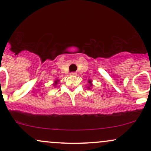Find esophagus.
I'll list each match as a JSON object with an SVG mask.
<instances>
[{"label":"esophagus","instance_id":"34e87169","mask_svg":"<svg viewBox=\"0 0 151 151\" xmlns=\"http://www.w3.org/2000/svg\"><path fill=\"white\" fill-rule=\"evenodd\" d=\"M70 75L71 76H77V73H76V72H72V73H70Z\"/></svg>","mask_w":151,"mask_h":151}]
</instances>
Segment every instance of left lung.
Returning <instances> with one entry per match:
<instances>
[{"label": "left lung", "instance_id": "obj_1", "mask_svg": "<svg viewBox=\"0 0 151 151\" xmlns=\"http://www.w3.org/2000/svg\"><path fill=\"white\" fill-rule=\"evenodd\" d=\"M88 82H89V86H88V89H90V86H92V83H91V80H90V79H89Z\"/></svg>", "mask_w": 151, "mask_h": 151}]
</instances>
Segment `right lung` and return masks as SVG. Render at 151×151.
Instances as JSON below:
<instances>
[{"instance_id":"right-lung-1","label":"right lung","mask_w":151,"mask_h":151,"mask_svg":"<svg viewBox=\"0 0 151 151\" xmlns=\"http://www.w3.org/2000/svg\"><path fill=\"white\" fill-rule=\"evenodd\" d=\"M58 81H59V80H58V79H57V80H55V83H54V86H55V85H56V84H58Z\"/></svg>"}]
</instances>
